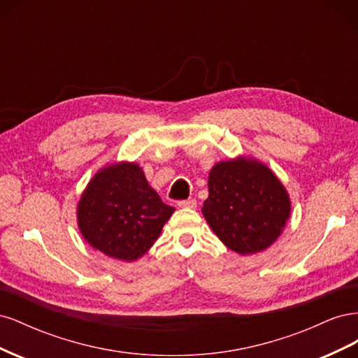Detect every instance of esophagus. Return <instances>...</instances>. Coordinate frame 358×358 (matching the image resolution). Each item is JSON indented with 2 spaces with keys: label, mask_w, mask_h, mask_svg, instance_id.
Wrapping results in <instances>:
<instances>
[{
  "label": "esophagus",
  "mask_w": 358,
  "mask_h": 358,
  "mask_svg": "<svg viewBox=\"0 0 358 358\" xmlns=\"http://www.w3.org/2000/svg\"><path fill=\"white\" fill-rule=\"evenodd\" d=\"M179 208H183V209H196L197 208V201L196 200H183V201H179L178 203Z\"/></svg>",
  "instance_id": "34e87169"
}]
</instances>
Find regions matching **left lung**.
I'll return each instance as SVG.
<instances>
[{"label":"left lung","mask_w":358,"mask_h":358,"mask_svg":"<svg viewBox=\"0 0 358 358\" xmlns=\"http://www.w3.org/2000/svg\"><path fill=\"white\" fill-rule=\"evenodd\" d=\"M208 188L203 216L231 251L262 252L282 234L291 215L289 194L263 161L245 155L218 161Z\"/></svg>","instance_id":"obj_1"}]
</instances>
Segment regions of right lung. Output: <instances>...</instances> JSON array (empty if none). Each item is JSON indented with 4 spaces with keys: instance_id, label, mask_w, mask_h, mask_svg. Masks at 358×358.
<instances>
[{
    "instance_id": "obj_1",
    "label": "right lung",
    "mask_w": 358,
    "mask_h": 358,
    "mask_svg": "<svg viewBox=\"0 0 358 358\" xmlns=\"http://www.w3.org/2000/svg\"><path fill=\"white\" fill-rule=\"evenodd\" d=\"M175 208L162 203L143 169L133 161L101 167L76 209L85 242L119 262L142 258L159 237Z\"/></svg>"
}]
</instances>
